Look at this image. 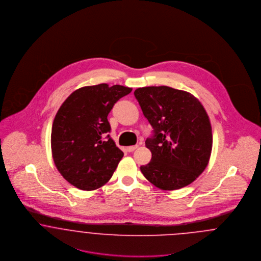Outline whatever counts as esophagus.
Wrapping results in <instances>:
<instances>
[{
  "mask_svg": "<svg viewBox=\"0 0 261 261\" xmlns=\"http://www.w3.org/2000/svg\"><path fill=\"white\" fill-rule=\"evenodd\" d=\"M137 148H138L137 145H135V146H131V147H128V148H127V150H128L129 152H131V151H134Z\"/></svg>",
  "mask_w": 261,
  "mask_h": 261,
  "instance_id": "obj_1",
  "label": "esophagus"
}]
</instances>
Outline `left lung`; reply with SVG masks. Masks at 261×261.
I'll return each instance as SVG.
<instances>
[{"instance_id":"1","label":"left lung","mask_w":261,"mask_h":261,"mask_svg":"<svg viewBox=\"0 0 261 261\" xmlns=\"http://www.w3.org/2000/svg\"><path fill=\"white\" fill-rule=\"evenodd\" d=\"M134 95L153 128L146 140L151 160L140 167L142 173L165 191L188 186L211 158L212 131L204 108L192 94L167 86L138 88Z\"/></svg>"}]
</instances>
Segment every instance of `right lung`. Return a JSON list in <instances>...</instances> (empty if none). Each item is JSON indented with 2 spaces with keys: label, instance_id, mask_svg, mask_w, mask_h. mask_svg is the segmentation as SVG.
Here are the masks:
<instances>
[{
  "label": "right lung",
  "instance_id": "obj_1",
  "mask_svg": "<svg viewBox=\"0 0 261 261\" xmlns=\"http://www.w3.org/2000/svg\"><path fill=\"white\" fill-rule=\"evenodd\" d=\"M131 88L99 84L74 91L63 101L53 122L50 146L62 177L84 191L103 186L123 158L110 135L108 115Z\"/></svg>",
  "mask_w": 261,
  "mask_h": 261
}]
</instances>
